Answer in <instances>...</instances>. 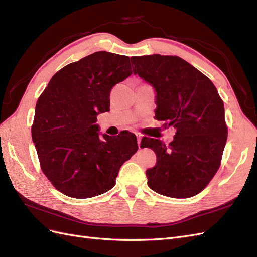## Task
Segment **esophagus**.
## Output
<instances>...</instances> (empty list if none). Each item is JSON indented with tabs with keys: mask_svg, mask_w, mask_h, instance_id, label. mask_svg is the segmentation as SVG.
Masks as SVG:
<instances>
[{
	"mask_svg": "<svg viewBox=\"0 0 257 257\" xmlns=\"http://www.w3.org/2000/svg\"><path fill=\"white\" fill-rule=\"evenodd\" d=\"M136 137H137V144H138V147L139 149H141V143H142V135L139 133H136Z\"/></svg>",
	"mask_w": 257,
	"mask_h": 257,
	"instance_id": "obj_1",
	"label": "esophagus"
}]
</instances>
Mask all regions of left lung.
<instances>
[{"instance_id": "8db88e82", "label": "left lung", "mask_w": 257, "mask_h": 257, "mask_svg": "<svg viewBox=\"0 0 257 257\" xmlns=\"http://www.w3.org/2000/svg\"><path fill=\"white\" fill-rule=\"evenodd\" d=\"M133 72L155 91V119L177 130L166 146L160 139H143L157 154L147 169L148 185L161 195L189 198L203 191L220 167L227 139L224 104L214 84L179 57H132Z\"/></svg>"}]
</instances>
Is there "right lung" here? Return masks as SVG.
<instances>
[{"label": "right lung", "instance_id": "obj_1", "mask_svg": "<svg viewBox=\"0 0 257 257\" xmlns=\"http://www.w3.org/2000/svg\"><path fill=\"white\" fill-rule=\"evenodd\" d=\"M132 73L128 57L97 51L60 69L38 98L32 139L42 170L64 195L90 198L109 191L137 151L134 134L111 137L95 123L109 111L113 85Z\"/></svg>", "mask_w": 257, "mask_h": 257}]
</instances>
